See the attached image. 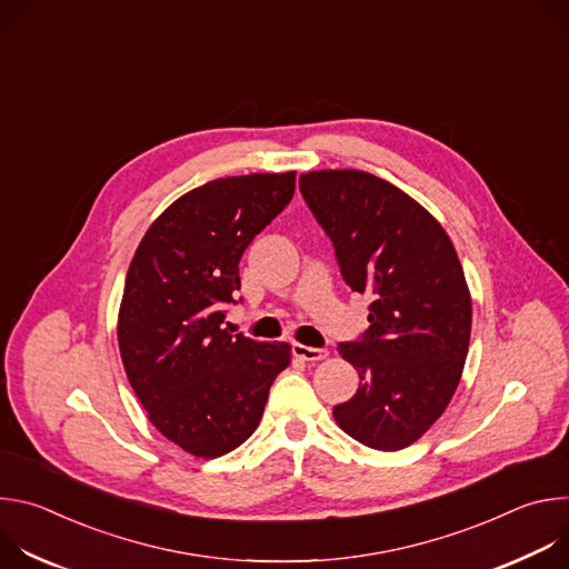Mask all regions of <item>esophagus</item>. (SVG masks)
Instances as JSON below:
<instances>
[{"label":"esophagus","mask_w":569,"mask_h":569,"mask_svg":"<svg viewBox=\"0 0 569 569\" xmlns=\"http://www.w3.org/2000/svg\"><path fill=\"white\" fill-rule=\"evenodd\" d=\"M292 353L303 362H319L329 356L327 349H315V347H303V345H292Z\"/></svg>","instance_id":"esophagus-1"}]
</instances>
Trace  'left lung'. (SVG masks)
I'll list each match as a JSON object with an SVG mask.
<instances>
[{
  "mask_svg": "<svg viewBox=\"0 0 569 569\" xmlns=\"http://www.w3.org/2000/svg\"><path fill=\"white\" fill-rule=\"evenodd\" d=\"M299 191L333 242L351 292L369 295V327L340 356L358 369L338 426L376 450L415 443L459 385L472 306L443 227L408 193L365 171H315Z\"/></svg>",
  "mask_w": 569,
  "mask_h": 569,
  "instance_id": "1",
  "label": "left lung"
}]
</instances>
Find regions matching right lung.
Masks as SVG:
<instances>
[{"instance_id":"obj_1","label":"right lung","mask_w":569,"mask_h":569,"mask_svg":"<svg viewBox=\"0 0 569 569\" xmlns=\"http://www.w3.org/2000/svg\"><path fill=\"white\" fill-rule=\"evenodd\" d=\"M295 173L213 180L161 213L132 257L119 310L128 380L152 426L213 459L250 439L290 347L231 336L238 263L292 200Z\"/></svg>"}]
</instances>
